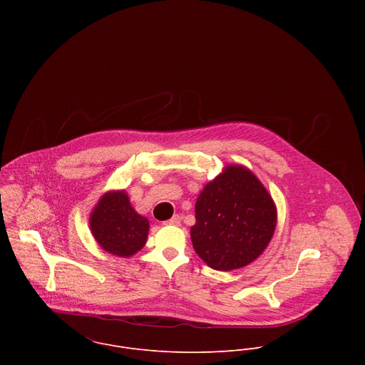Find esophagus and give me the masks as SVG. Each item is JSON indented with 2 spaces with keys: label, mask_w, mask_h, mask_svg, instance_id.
<instances>
[{
  "label": "esophagus",
  "mask_w": 365,
  "mask_h": 365,
  "mask_svg": "<svg viewBox=\"0 0 365 365\" xmlns=\"http://www.w3.org/2000/svg\"><path fill=\"white\" fill-rule=\"evenodd\" d=\"M167 225H174V226H178L180 223H181V216L180 215H174L170 220H167L165 222Z\"/></svg>",
  "instance_id": "34e87169"
}]
</instances>
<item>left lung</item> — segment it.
<instances>
[{
  "label": "left lung",
  "instance_id": "left-lung-1",
  "mask_svg": "<svg viewBox=\"0 0 365 365\" xmlns=\"http://www.w3.org/2000/svg\"><path fill=\"white\" fill-rule=\"evenodd\" d=\"M277 226V207L253 171L225 165L195 204L191 242L197 255L217 271L242 268L259 259Z\"/></svg>",
  "mask_w": 365,
  "mask_h": 365
}]
</instances>
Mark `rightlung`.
Returning a JSON list of instances; mask_svg holds the SVG:
<instances>
[{"label":"right lung","instance_id":"add662e5","mask_svg":"<svg viewBox=\"0 0 365 365\" xmlns=\"http://www.w3.org/2000/svg\"><path fill=\"white\" fill-rule=\"evenodd\" d=\"M90 229L106 253L128 259L146 245L149 219L135 210L125 190H112L91 210Z\"/></svg>","mask_w":365,"mask_h":365}]
</instances>
